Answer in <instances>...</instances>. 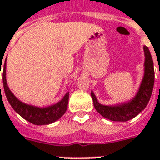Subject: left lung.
Segmentation results:
<instances>
[{"label":"left lung","instance_id":"obj_1","mask_svg":"<svg viewBox=\"0 0 160 160\" xmlns=\"http://www.w3.org/2000/svg\"><path fill=\"white\" fill-rule=\"evenodd\" d=\"M143 52L145 57L143 65L144 74L138 91L132 100L116 105H103L98 102L94 92L92 91L91 96L93 101L94 108L105 118L111 121L126 122L135 118L147 106L153 91L155 76L153 60L148 47L143 46Z\"/></svg>","mask_w":160,"mask_h":160}]
</instances>
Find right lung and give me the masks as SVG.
Listing matches in <instances>:
<instances>
[{"instance_id":"add662e5","label":"right lung","mask_w":160,"mask_h":160,"mask_svg":"<svg viewBox=\"0 0 160 160\" xmlns=\"http://www.w3.org/2000/svg\"><path fill=\"white\" fill-rule=\"evenodd\" d=\"M3 59V58H2ZM0 59V75H1V67L2 60ZM3 88L5 92V95L7 97V100L9 102L10 106L13 108L17 113L24 119L28 122L42 126V125H49L53 122L59 119L66 112L68 108V95L69 92H67L65 96L62 98L61 101L57 102L56 104H53L47 107H38L34 105L27 104L25 102H21L16 97L12 92L9 90L7 79H6V59L3 65V74H2ZM1 92V85H0Z\"/></svg>"}]
</instances>
